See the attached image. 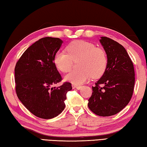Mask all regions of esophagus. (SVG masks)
<instances>
[{
	"label": "esophagus",
	"mask_w": 147,
	"mask_h": 147,
	"mask_svg": "<svg viewBox=\"0 0 147 147\" xmlns=\"http://www.w3.org/2000/svg\"><path fill=\"white\" fill-rule=\"evenodd\" d=\"M72 88L73 89H77V90H80L82 88L81 86L79 85H76V84H72Z\"/></svg>",
	"instance_id": "esophagus-1"
}]
</instances>
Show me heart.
I'll return each mask as SVG.
<instances>
[{"label": "heart", "mask_w": 147, "mask_h": 147, "mask_svg": "<svg viewBox=\"0 0 147 147\" xmlns=\"http://www.w3.org/2000/svg\"><path fill=\"white\" fill-rule=\"evenodd\" d=\"M67 52L58 51L54 55V62L62 72H68L72 68L74 61L79 59V69L71 70L66 75L65 79L74 84H81L92 76L98 78L103 75L107 66L106 52L96 47L93 43L77 40L69 44Z\"/></svg>", "instance_id": "1"}]
</instances>
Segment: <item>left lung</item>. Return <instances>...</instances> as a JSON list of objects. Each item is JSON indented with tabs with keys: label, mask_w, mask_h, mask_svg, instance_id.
I'll return each mask as SVG.
<instances>
[{
	"label": "left lung",
	"mask_w": 147,
	"mask_h": 147,
	"mask_svg": "<svg viewBox=\"0 0 147 147\" xmlns=\"http://www.w3.org/2000/svg\"><path fill=\"white\" fill-rule=\"evenodd\" d=\"M100 41L106 52L107 66L103 76L92 86L88 105L95 115L109 117L129 104L134 91V69L122 45L107 37H101Z\"/></svg>",
	"instance_id": "1"
}]
</instances>
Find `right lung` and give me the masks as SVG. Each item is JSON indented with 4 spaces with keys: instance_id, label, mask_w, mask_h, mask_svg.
Listing matches in <instances>:
<instances>
[{
    "instance_id": "1",
    "label": "right lung",
    "mask_w": 147,
    "mask_h": 147,
    "mask_svg": "<svg viewBox=\"0 0 147 147\" xmlns=\"http://www.w3.org/2000/svg\"><path fill=\"white\" fill-rule=\"evenodd\" d=\"M62 43L58 38H41L24 52L15 66L16 95L38 118L51 119L59 115L65 109L66 93L72 89L69 82L52 87L62 81L54 62Z\"/></svg>"
}]
</instances>
